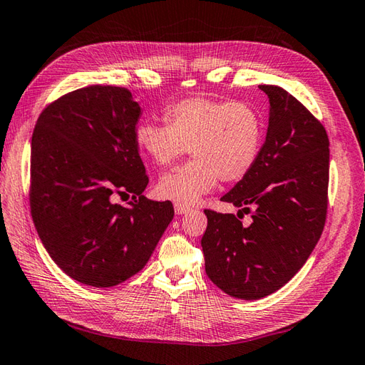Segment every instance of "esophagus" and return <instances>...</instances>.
<instances>
[{
  "mask_svg": "<svg viewBox=\"0 0 365 365\" xmlns=\"http://www.w3.org/2000/svg\"><path fill=\"white\" fill-rule=\"evenodd\" d=\"M173 207H175V213L176 215H185V213L190 212V207H187L184 204H175Z\"/></svg>",
  "mask_w": 365,
  "mask_h": 365,
  "instance_id": "34e87169",
  "label": "esophagus"
}]
</instances>
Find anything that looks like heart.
Masks as SVG:
<instances>
[{"instance_id":"obj_1","label":"heart","mask_w":365,"mask_h":365,"mask_svg":"<svg viewBox=\"0 0 365 365\" xmlns=\"http://www.w3.org/2000/svg\"><path fill=\"white\" fill-rule=\"evenodd\" d=\"M164 123L135 128L138 149L157 165H170L189 150L193 160L161 176L157 190L165 200L193 205L219 180L237 182L256 164L263 121L251 105L190 97L165 108Z\"/></svg>"}]
</instances>
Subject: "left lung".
Returning <instances> with one entry per match:
<instances>
[{
  "instance_id": "8db88e82",
  "label": "left lung",
  "mask_w": 365,
  "mask_h": 365,
  "mask_svg": "<svg viewBox=\"0 0 365 365\" xmlns=\"http://www.w3.org/2000/svg\"><path fill=\"white\" fill-rule=\"evenodd\" d=\"M268 96V130L251 172L220 201L253 208V222L205 210V272L219 289L259 300L302 269L322 237L327 213L329 138L323 125L277 85Z\"/></svg>"
}]
</instances>
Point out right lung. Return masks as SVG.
<instances>
[{
	"instance_id": "obj_1",
	"label": "right lung",
	"mask_w": 365,
	"mask_h": 365,
	"mask_svg": "<svg viewBox=\"0 0 365 365\" xmlns=\"http://www.w3.org/2000/svg\"><path fill=\"white\" fill-rule=\"evenodd\" d=\"M140 115L126 88L91 85L48 105L33 130V222L53 262L86 286L111 288L145 268L175 215L143 196ZM114 192L133 201L114 205Z\"/></svg>"
}]
</instances>
